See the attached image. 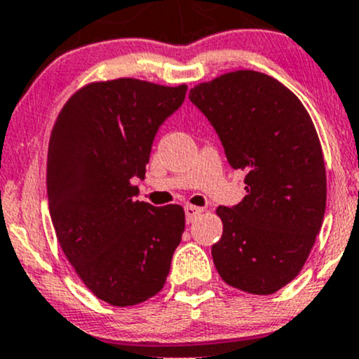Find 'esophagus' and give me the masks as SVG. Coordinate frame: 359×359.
<instances>
[{"label": "esophagus", "instance_id": "1", "mask_svg": "<svg viewBox=\"0 0 359 359\" xmlns=\"http://www.w3.org/2000/svg\"><path fill=\"white\" fill-rule=\"evenodd\" d=\"M184 210H186V219H187V223L194 222V219L198 218L201 212H203V210H201V208H198V206H191V204L184 208Z\"/></svg>", "mask_w": 359, "mask_h": 359}]
</instances>
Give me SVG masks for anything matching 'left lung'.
<instances>
[{
	"mask_svg": "<svg viewBox=\"0 0 359 359\" xmlns=\"http://www.w3.org/2000/svg\"><path fill=\"white\" fill-rule=\"evenodd\" d=\"M189 98L216 129L228 163L247 172L242 203L216 210V271L233 288L273 294L300 273L324 219L325 165L312 117L291 90L252 69L196 85Z\"/></svg>",
	"mask_w": 359,
	"mask_h": 359,
	"instance_id": "8db88e82",
	"label": "left lung"
}]
</instances>
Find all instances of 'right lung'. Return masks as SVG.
<instances>
[{
    "label": "right lung",
    "mask_w": 359,
    "mask_h": 359,
    "mask_svg": "<svg viewBox=\"0 0 359 359\" xmlns=\"http://www.w3.org/2000/svg\"><path fill=\"white\" fill-rule=\"evenodd\" d=\"M187 85L136 78L93 81L69 97L47 151V199L56 237L85 286L114 306L147 302L163 288L182 240L179 204L136 201L161 122Z\"/></svg>",
    "instance_id": "add662e5"
}]
</instances>
